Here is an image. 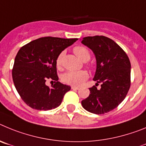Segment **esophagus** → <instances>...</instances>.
I'll list each match as a JSON object with an SVG mask.
<instances>
[{"instance_id": "1", "label": "esophagus", "mask_w": 146, "mask_h": 146, "mask_svg": "<svg viewBox=\"0 0 146 146\" xmlns=\"http://www.w3.org/2000/svg\"><path fill=\"white\" fill-rule=\"evenodd\" d=\"M71 89H73V90H78L79 87H78V86H72Z\"/></svg>"}]
</instances>
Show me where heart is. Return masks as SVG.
Masks as SVG:
<instances>
[{
    "instance_id": "obj_1",
    "label": "heart",
    "mask_w": 146,
    "mask_h": 146,
    "mask_svg": "<svg viewBox=\"0 0 146 146\" xmlns=\"http://www.w3.org/2000/svg\"><path fill=\"white\" fill-rule=\"evenodd\" d=\"M73 52L82 61H88L90 58V52L88 48L82 46H78L74 47ZM64 53L61 52L57 56L56 59V65L57 68H60L62 65V61ZM88 78V73L84 70H78V71H68L62 75V79L65 84L73 85V86H78L82 84L86 78Z\"/></svg>"
}]
</instances>
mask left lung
<instances>
[{"mask_svg":"<svg viewBox=\"0 0 146 146\" xmlns=\"http://www.w3.org/2000/svg\"><path fill=\"white\" fill-rule=\"evenodd\" d=\"M94 53L96 86L89 88V97L81 101L83 108L94 114H104L117 107L130 87L131 64L128 56L115 41L102 35L88 36L81 40Z\"/></svg>","mask_w":146,"mask_h":146,"instance_id":"8db88e82","label":"left lung"}]
</instances>
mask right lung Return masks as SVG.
<instances>
[{"label": "right lung", "instance_id": "add662e5", "mask_svg": "<svg viewBox=\"0 0 146 146\" xmlns=\"http://www.w3.org/2000/svg\"><path fill=\"white\" fill-rule=\"evenodd\" d=\"M78 38L44 37L22 46L14 60L12 78L14 86L27 106L40 111L56 108L70 86L58 81L56 59ZM48 79L55 80L49 88Z\"/></svg>", "mask_w": 146, "mask_h": 146}]
</instances>
